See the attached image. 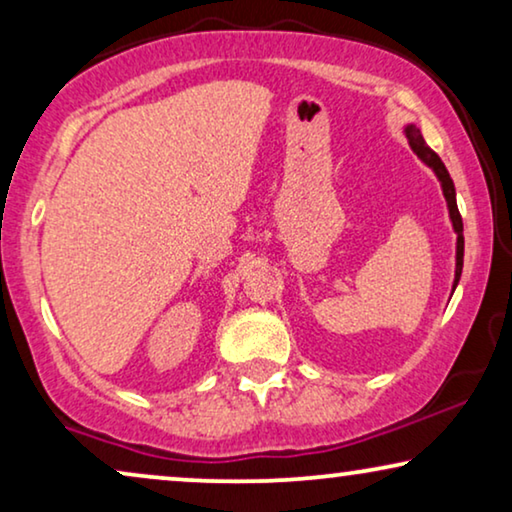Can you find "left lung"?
Returning <instances> with one entry per match:
<instances>
[{
	"mask_svg": "<svg viewBox=\"0 0 512 512\" xmlns=\"http://www.w3.org/2000/svg\"><path fill=\"white\" fill-rule=\"evenodd\" d=\"M405 137H408V142L412 146V151L417 153V158L422 160V163L429 165L433 172H436L440 186H443L447 209H450L452 228H454V233H457V270H454V284H452V289H457L459 277H461V268H464V223H461V214H459V207H457V193H454V184L450 179V172H447L443 160L438 158V153L431 151L429 144L424 142L422 132H419L417 125H412V123L405 125Z\"/></svg>",
	"mask_w": 512,
	"mask_h": 512,
	"instance_id": "left-lung-1",
	"label": "left lung"
}]
</instances>
